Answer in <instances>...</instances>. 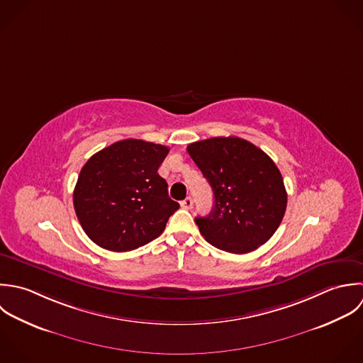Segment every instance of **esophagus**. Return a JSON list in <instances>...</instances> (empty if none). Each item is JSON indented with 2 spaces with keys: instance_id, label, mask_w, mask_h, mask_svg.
Masks as SVG:
<instances>
[{
  "instance_id": "esophagus-1",
  "label": "esophagus",
  "mask_w": 363,
  "mask_h": 363,
  "mask_svg": "<svg viewBox=\"0 0 363 363\" xmlns=\"http://www.w3.org/2000/svg\"><path fill=\"white\" fill-rule=\"evenodd\" d=\"M180 206H182L183 208H186V210H190V208H193V199H191V197H187V199H184V200L180 203Z\"/></svg>"
}]
</instances>
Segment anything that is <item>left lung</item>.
<instances>
[{
  "label": "left lung",
  "mask_w": 363,
  "mask_h": 363,
  "mask_svg": "<svg viewBox=\"0 0 363 363\" xmlns=\"http://www.w3.org/2000/svg\"><path fill=\"white\" fill-rule=\"evenodd\" d=\"M187 152L214 191V208L196 224L206 241L230 253H247L279 228L287 193L274 162L238 136L190 143Z\"/></svg>",
  "instance_id": "obj_1"
}]
</instances>
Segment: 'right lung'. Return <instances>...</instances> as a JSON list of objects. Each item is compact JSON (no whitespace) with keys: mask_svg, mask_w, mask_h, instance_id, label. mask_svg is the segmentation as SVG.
Returning a JSON list of instances; mask_svg holds the SVG:
<instances>
[{"mask_svg":"<svg viewBox=\"0 0 363 363\" xmlns=\"http://www.w3.org/2000/svg\"><path fill=\"white\" fill-rule=\"evenodd\" d=\"M169 147L123 139L93 155L80 170L73 204L87 237L99 246L126 252L157 238L180 207L157 169Z\"/></svg>","mask_w":363,"mask_h":363,"instance_id":"add662e5","label":"right lung"}]
</instances>
